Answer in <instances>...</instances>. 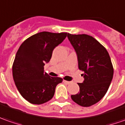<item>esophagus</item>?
Masks as SVG:
<instances>
[{
    "label": "esophagus",
    "instance_id": "1",
    "mask_svg": "<svg viewBox=\"0 0 125 125\" xmlns=\"http://www.w3.org/2000/svg\"><path fill=\"white\" fill-rule=\"evenodd\" d=\"M63 82H64V83H66V84H71V82H68V81H66V80H63Z\"/></svg>",
    "mask_w": 125,
    "mask_h": 125
}]
</instances>
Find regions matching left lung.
<instances>
[{"mask_svg": "<svg viewBox=\"0 0 125 125\" xmlns=\"http://www.w3.org/2000/svg\"><path fill=\"white\" fill-rule=\"evenodd\" d=\"M77 55L78 67L84 77L78 83L80 92L71 98L82 106L96 104L107 92L114 75V68L105 48L91 36L68 34Z\"/></svg>", "mask_w": 125, "mask_h": 125, "instance_id": "obj_1", "label": "left lung"}]
</instances>
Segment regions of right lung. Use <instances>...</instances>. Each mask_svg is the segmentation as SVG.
<instances>
[{
    "mask_svg": "<svg viewBox=\"0 0 125 125\" xmlns=\"http://www.w3.org/2000/svg\"><path fill=\"white\" fill-rule=\"evenodd\" d=\"M67 36V32H41L27 39L18 50L12 66V75L21 95L29 102L41 104L54 96L61 77H52L44 73L52 51Z\"/></svg>",
    "mask_w": 125,
    "mask_h": 125,
    "instance_id": "add662e5",
    "label": "right lung"
}]
</instances>
